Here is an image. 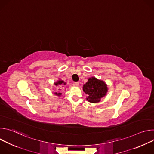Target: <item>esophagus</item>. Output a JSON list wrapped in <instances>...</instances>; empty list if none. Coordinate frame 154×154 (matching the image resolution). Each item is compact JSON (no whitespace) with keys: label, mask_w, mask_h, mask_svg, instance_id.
Masks as SVG:
<instances>
[{"label":"esophagus","mask_w":154,"mask_h":154,"mask_svg":"<svg viewBox=\"0 0 154 154\" xmlns=\"http://www.w3.org/2000/svg\"><path fill=\"white\" fill-rule=\"evenodd\" d=\"M73 85H74V86H79V83L76 82H74Z\"/></svg>","instance_id":"obj_1"}]
</instances>
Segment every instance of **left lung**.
I'll use <instances>...</instances> for the list:
<instances>
[{
	"label": "left lung",
	"instance_id": "8db88e82",
	"mask_svg": "<svg viewBox=\"0 0 154 154\" xmlns=\"http://www.w3.org/2000/svg\"><path fill=\"white\" fill-rule=\"evenodd\" d=\"M83 90L88 95L86 100L91 103H98L101 98L104 97L108 91L106 84L96 77L89 78L88 82L83 85Z\"/></svg>",
	"mask_w": 154,
	"mask_h": 154
}]
</instances>
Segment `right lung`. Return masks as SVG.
Instances as JSON below:
<instances>
[{"instance_id": "right-lung-1", "label": "right lung", "mask_w": 154, "mask_h": 154, "mask_svg": "<svg viewBox=\"0 0 154 154\" xmlns=\"http://www.w3.org/2000/svg\"><path fill=\"white\" fill-rule=\"evenodd\" d=\"M54 84H55L56 86H63V85H65L66 84V83L64 82L63 80H58L57 82H55ZM54 94H55V95L58 96H60L62 94L61 93H55Z\"/></svg>"}]
</instances>
